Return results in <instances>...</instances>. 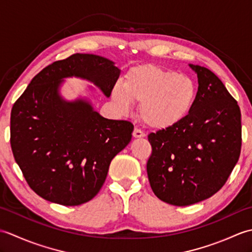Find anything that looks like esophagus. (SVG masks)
Segmentation results:
<instances>
[{"instance_id":"34e87169","label":"esophagus","mask_w":252,"mask_h":252,"mask_svg":"<svg viewBox=\"0 0 252 252\" xmlns=\"http://www.w3.org/2000/svg\"><path fill=\"white\" fill-rule=\"evenodd\" d=\"M132 134H133V137H135V138H141V137L145 136V133L142 132L140 129H137V127H135V129L133 130Z\"/></svg>"}]
</instances>
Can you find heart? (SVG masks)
Returning <instances> with one entry per match:
<instances>
[{"label":"heart","instance_id":"1","mask_svg":"<svg viewBox=\"0 0 252 252\" xmlns=\"http://www.w3.org/2000/svg\"><path fill=\"white\" fill-rule=\"evenodd\" d=\"M111 97L122 112H129L133 101L141 103V119L155 130H168L189 116L196 103L197 87L184 74L143 65L126 73L123 85H116Z\"/></svg>","mask_w":252,"mask_h":252}]
</instances>
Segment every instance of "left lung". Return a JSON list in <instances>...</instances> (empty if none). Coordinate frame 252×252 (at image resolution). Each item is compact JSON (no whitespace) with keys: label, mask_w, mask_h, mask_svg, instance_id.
Here are the masks:
<instances>
[{"label":"left lung","mask_w":252,"mask_h":252,"mask_svg":"<svg viewBox=\"0 0 252 252\" xmlns=\"http://www.w3.org/2000/svg\"><path fill=\"white\" fill-rule=\"evenodd\" d=\"M198 78L196 103L179 126L151 133L147 161L151 187L160 200L189 206L222 189L242 147L237 101L209 69L191 65Z\"/></svg>","instance_id":"8db88e82"}]
</instances>
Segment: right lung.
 Wrapping results in <instances>:
<instances>
[{"label": "right lung", "instance_id": "1", "mask_svg": "<svg viewBox=\"0 0 252 252\" xmlns=\"http://www.w3.org/2000/svg\"><path fill=\"white\" fill-rule=\"evenodd\" d=\"M120 69L108 58L73 54L31 80L10 114V146L27 183L45 200L79 206L103 186L111 160L131 142L134 126L106 119L90 97L67 100V78L93 83L109 97ZM92 91V88H89Z\"/></svg>", "mask_w": 252, "mask_h": 252}]
</instances>
